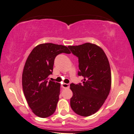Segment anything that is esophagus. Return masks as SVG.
Listing matches in <instances>:
<instances>
[{
    "instance_id": "esophagus-1",
    "label": "esophagus",
    "mask_w": 134,
    "mask_h": 134,
    "mask_svg": "<svg viewBox=\"0 0 134 134\" xmlns=\"http://www.w3.org/2000/svg\"><path fill=\"white\" fill-rule=\"evenodd\" d=\"M62 87L64 88H69L70 87V85L69 83H63L62 84Z\"/></svg>"
}]
</instances>
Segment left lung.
Wrapping results in <instances>:
<instances>
[{
	"label": "left lung",
	"instance_id": "obj_1",
	"mask_svg": "<svg viewBox=\"0 0 134 134\" xmlns=\"http://www.w3.org/2000/svg\"><path fill=\"white\" fill-rule=\"evenodd\" d=\"M68 47L79 59L78 75L83 77L82 83L70 84L71 108L80 116H91L99 109L109 95L111 86L109 61L102 49L94 44Z\"/></svg>",
	"mask_w": 134,
	"mask_h": 134
}]
</instances>
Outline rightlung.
Returning <instances> with one entry per match:
<instances>
[{"label": "right lung", "mask_w": 134, "mask_h": 134, "mask_svg": "<svg viewBox=\"0 0 134 134\" xmlns=\"http://www.w3.org/2000/svg\"><path fill=\"white\" fill-rule=\"evenodd\" d=\"M61 53L70 52L65 46L41 44L32 50L25 62L22 74L23 93L32 111L40 118L51 116L56 109L60 84L47 80L52 74L55 57Z\"/></svg>", "instance_id": "1"}]
</instances>
